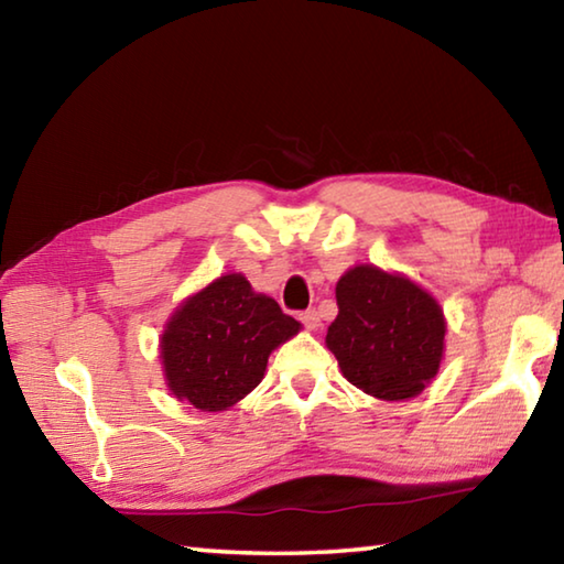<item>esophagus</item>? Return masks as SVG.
<instances>
[{
    "instance_id": "34e87169",
    "label": "esophagus",
    "mask_w": 564,
    "mask_h": 564,
    "mask_svg": "<svg viewBox=\"0 0 564 564\" xmlns=\"http://www.w3.org/2000/svg\"><path fill=\"white\" fill-rule=\"evenodd\" d=\"M299 321H301L303 326L308 328V330H316V328L321 326V318H318L316 311H303V313H299Z\"/></svg>"
}]
</instances>
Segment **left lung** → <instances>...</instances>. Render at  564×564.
<instances>
[{
    "mask_svg": "<svg viewBox=\"0 0 564 564\" xmlns=\"http://www.w3.org/2000/svg\"><path fill=\"white\" fill-rule=\"evenodd\" d=\"M336 301L326 343L352 386L403 400L431 383L445 340L443 311L431 295L403 275L356 265L338 281Z\"/></svg>",
    "mask_w": 564,
    "mask_h": 564,
    "instance_id": "obj_1",
    "label": "left lung"
}]
</instances>
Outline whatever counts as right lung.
<instances>
[{"instance_id": "right-lung-1", "label": "right lung", "mask_w": 564, "mask_h": 564, "mask_svg": "<svg viewBox=\"0 0 564 564\" xmlns=\"http://www.w3.org/2000/svg\"><path fill=\"white\" fill-rule=\"evenodd\" d=\"M301 323L231 273L188 299L169 321L161 358L171 393L198 410H226L261 383L271 350Z\"/></svg>"}]
</instances>
